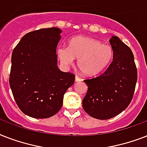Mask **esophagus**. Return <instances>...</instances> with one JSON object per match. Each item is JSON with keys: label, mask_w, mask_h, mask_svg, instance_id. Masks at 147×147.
Instances as JSON below:
<instances>
[{"label": "esophagus", "mask_w": 147, "mask_h": 147, "mask_svg": "<svg viewBox=\"0 0 147 147\" xmlns=\"http://www.w3.org/2000/svg\"><path fill=\"white\" fill-rule=\"evenodd\" d=\"M81 80H81L80 77H79L78 76L76 75V77H75V81H76V82H79V81H81Z\"/></svg>", "instance_id": "esophagus-1"}]
</instances>
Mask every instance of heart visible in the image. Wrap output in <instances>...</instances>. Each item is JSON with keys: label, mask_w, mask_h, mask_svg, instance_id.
Here are the masks:
<instances>
[{"label": "heart", "mask_w": 147, "mask_h": 147, "mask_svg": "<svg viewBox=\"0 0 147 147\" xmlns=\"http://www.w3.org/2000/svg\"><path fill=\"white\" fill-rule=\"evenodd\" d=\"M57 54L61 61L67 65L72 64L74 57L78 59L79 70L87 76L102 72L113 58V49L111 45L102 44L97 39L83 36L70 39L68 49L59 48Z\"/></svg>", "instance_id": "1"}]
</instances>
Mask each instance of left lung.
<instances>
[{"instance_id": "1", "label": "left lung", "mask_w": 147, "mask_h": 147, "mask_svg": "<svg viewBox=\"0 0 147 147\" xmlns=\"http://www.w3.org/2000/svg\"><path fill=\"white\" fill-rule=\"evenodd\" d=\"M113 61L105 72L84 80L88 86L83 99L84 111L91 117L106 120L121 113L133 98L137 70L131 49L118 38L109 40Z\"/></svg>"}]
</instances>
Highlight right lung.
<instances>
[{"mask_svg":"<svg viewBox=\"0 0 147 147\" xmlns=\"http://www.w3.org/2000/svg\"><path fill=\"white\" fill-rule=\"evenodd\" d=\"M58 28L30 32L14 48L10 83L14 100L26 115L47 118L57 114L75 75L57 67L56 49L61 39Z\"/></svg>","mask_w":147,"mask_h":147,"instance_id":"1","label":"right lung"}]
</instances>
